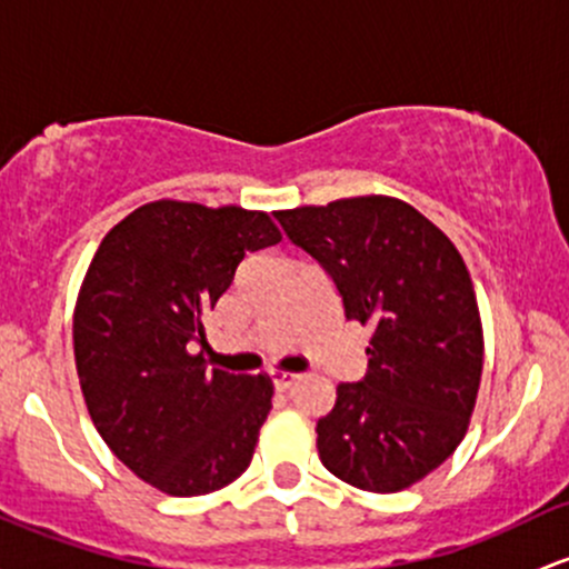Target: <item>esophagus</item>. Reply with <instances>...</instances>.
Here are the masks:
<instances>
[{
    "label": "esophagus",
    "mask_w": 569,
    "mask_h": 569,
    "mask_svg": "<svg viewBox=\"0 0 569 569\" xmlns=\"http://www.w3.org/2000/svg\"><path fill=\"white\" fill-rule=\"evenodd\" d=\"M270 376H272V383H274V389H278V391H289L291 386H295L299 380L297 372H286V370H272Z\"/></svg>",
    "instance_id": "1"
}]
</instances>
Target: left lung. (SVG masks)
Returning <instances> with one entry per match:
<instances>
[{"instance_id":"obj_1","label":"left lung","mask_w":569,"mask_h":569,"mask_svg":"<svg viewBox=\"0 0 569 569\" xmlns=\"http://www.w3.org/2000/svg\"><path fill=\"white\" fill-rule=\"evenodd\" d=\"M295 246L332 274L348 321L370 327L367 376L337 386L318 457L361 491L395 495L465 440L483 372V327L465 259L397 197L274 210Z\"/></svg>"}]
</instances>
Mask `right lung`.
<instances>
[{"label":"right lung","instance_id":"add662e5","mask_svg":"<svg viewBox=\"0 0 569 569\" xmlns=\"http://www.w3.org/2000/svg\"><path fill=\"white\" fill-rule=\"evenodd\" d=\"M280 242L261 210L156 199L99 242L74 302L86 408L137 478L170 497L223 489L248 470L272 408L270 376L208 370L191 342L246 253Z\"/></svg>","mask_w":569,"mask_h":569}]
</instances>
